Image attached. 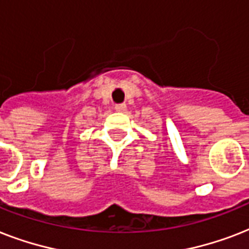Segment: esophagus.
<instances>
[{
	"label": "esophagus",
	"instance_id": "34e87169",
	"mask_svg": "<svg viewBox=\"0 0 249 249\" xmlns=\"http://www.w3.org/2000/svg\"><path fill=\"white\" fill-rule=\"evenodd\" d=\"M115 109H116V111H119V112H123V111H125V109H126V105H125V103L116 105L115 106Z\"/></svg>",
	"mask_w": 249,
	"mask_h": 249
}]
</instances>
